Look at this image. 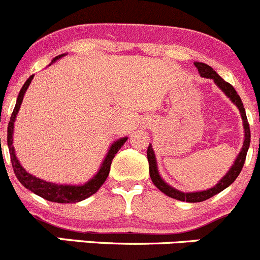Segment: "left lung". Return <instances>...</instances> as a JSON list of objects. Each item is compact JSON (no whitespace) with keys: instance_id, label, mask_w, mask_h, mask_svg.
Returning <instances> with one entry per match:
<instances>
[{"instance_id":"left-lung-1","label":"left lung","mask_w":260,"mask_h":260,"mask_svg":"<svg viewBox=\"0 0 260 260\" xmlns=\"http://www.w3.org/2000/svg\"><path fill=\"white\" fill-rule=\"evenodd\" d=\"M194 66L199 69L200 76L204 77V78L212 79L215 82V84L221 89V91L225 93V96L238 107V110L240 111L241 120H243V127H244V141H243V148L239 151L238 156L234 160V164L231 166V168L229 169L228 173L217 182L216 186L211 187L209 189H205V191H197V192H182L179 189L174 188V187L169 186L163 178H161L160 173H159L158 169V163H156L155 153L153 150V146L151 144H149L148 146V161H149V174H150V178L153 181V183L155 184L156 188L159 191L163 192L167 196L172 197L174 200H178V201H186V202H202L205 200H209L211 197H214L215 194L220 193L221 191H223L225 188H228L236 178L240 174L241 169H243L244 163H245L246 153H248L249 145H250V129H249L248 119H246L245 109L243 106V102H241L240 96L238 94V92L235 91L233 86L230 83H228L226 81H223L220 76L207 64L201 63V61H194Z\"/></svg>"}]
</instances>
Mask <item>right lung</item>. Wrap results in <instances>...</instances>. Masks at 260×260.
I'll use <instances>...</instances> for the list:
<instances>
[{
  "label": "right lung",
  "instance_id": "obj_1",
  "mask_svg": "<svg viewBox=\"0 0 260 260\" xmlns=\"http://www.w3.org/2000/svg\"><path fill=\"white\" fill-rule=\"evenodd\" d=\"M64 55H67V54H60V55L55 56V58L51 60V63L59 60V59L63 58ZM50 64H49V66H50ZM32 78H34V74L27 78V81L25 82L22 88L20 89V93L16 100V105H15L14 112H12L11 119H10L9 127H7V145H9V151L10 156H11V163L15 172V176L17 177L20 183H21L25 188L34 192L35 194H38V196L43 197V199L48 200V201L50 202H58V204H74V202L83 201V200L88 199L89 196L96 193L100 189V187L105 183V181H106L107 176H109L110 173V167H111L112 159L115 158V154L121 149V146L124 145L125 141L127 140V136L117 139V140H115L114 143L111 144V146H110L109 150H107L105 159L102 160L101 167H100V169L97 171V173L94 174L89 181H87L86 183L83 184L53 183V182L44 181V179L39 178V177H35L32 176V174H30L29 172L21 166L19 159H17L12 143H14L15 121H16L17 114H19L20 111V106H21L22 104L24 94L26 93V89L29 88Z\"/></svg>",
  "mask_w": 260,
  "mask_h": 260
}]
</instances>
